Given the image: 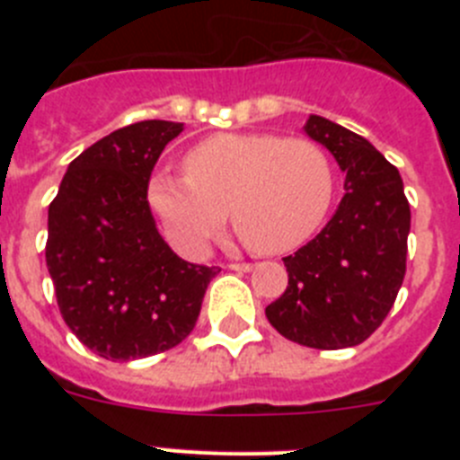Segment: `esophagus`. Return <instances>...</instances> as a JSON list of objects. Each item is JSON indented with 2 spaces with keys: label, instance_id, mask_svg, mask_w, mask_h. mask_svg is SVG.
I'll list each match as a JSON object with an SVG mask.
<instances>
[{
  "label": "esophagus",
  "instance_id": "esophagus-1",
  "mask_svg": "<svg viewBox=\"0 0 460 460\" xmlns=\"http://www.w3.org/2000/svg\"><path fill=\"white\" fill-rule=\"evenodd\" d=\"M230 270H234V271H251V270H253V265H251V262H233V265H230Z\"/></svg>",
  "mask_w": 460,
  "mask_h": 460
}]
</instances>
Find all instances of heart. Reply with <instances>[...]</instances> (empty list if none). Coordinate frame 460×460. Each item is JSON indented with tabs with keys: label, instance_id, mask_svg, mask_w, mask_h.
<instances>
[{
	"label": "heart",
	"instance_id": "1",
	"mask_svg": "<svg viewBox=\"0 0 460 460\" xmlns=\"http://www.w3.org/2000/svg\"><path fill=\"white\" fill-rule=\"evenodd\" d=\"M184 172L154 174L147 198L170 242L190 258L205 255L226 209L253 253H288L323 226L336 190L323 145L271 133H217L189 149Z\"/></svg>",
	"mask_w": 460,
	"mask_h": 460
}]
</instances>
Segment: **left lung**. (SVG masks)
Listing matches in <instances>:
<instances>
[{"instance_id":"left-lung-1","label":"left lung","mask_w":460,"mask_h":460,"mask_svg":"<svg viewBox=\"0 0 460 460\" xmlns=\"http://www.w3.org/2000/svg\"><path fill=\"white\" fill-rule=\"evenodd\" d=\"M304 131L336 158L345 195L332 221L283 258L286 292L265 308L280 336L315 350L368 339L403 286L410 205L398 170L367 137L311 115Z\"/></svg>"}]
</instances>
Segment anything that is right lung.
I'll return each mask as SVG.
<instances>
[{"label": "right lung", "mask_w": 460, "mask_h": 460, "mask_svg": "<svg viewBox=\"0 0 460 460\" xmlns=\"http://www.w3.org/2000/svg\"><path fill=\"white\" fill-rule=\"evenodd\" d=\"M184 124L117 128L68 164L48 209L46 262L64 323L110 361L180 345L218 267L186 262L158 234L147 186Z\"/></svg>", "instance_id": "right-lung-1"}]
</instances>
